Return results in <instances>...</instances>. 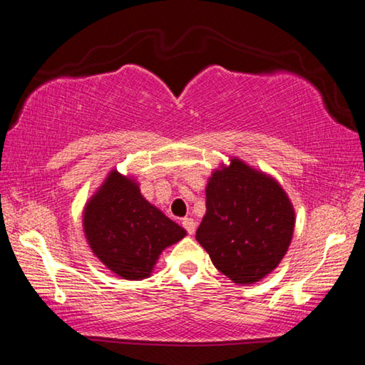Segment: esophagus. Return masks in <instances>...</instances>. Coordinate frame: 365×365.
<instances>
[{
	"instance_id": "obj_1",
	"label": "esophagus",
	"mask_w": 365,
	"mask_h": 365,
	"mask_svg": "<svg viewBox=\"0 0 365 365\" xmlns=\"http://www.w3.org/2000/svg\"><path fill=\"white\" fill-rule=\"evenodd\" d=\"M182 225H183L185 230H187L190 235H193L195 230H196V222L191 219V217H185L182 220Z\"/></svg>"
}]
</instances>
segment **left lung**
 <instances>
[{"instance_id": "left-lung-1", "label": "left lung", "mask_w": 365, "mask_h": 365, "mask_svg": "<svg viewBox=\"0 0 365 365\" xmlns=\"http://www.w3.org/2000/svg\"><path fill=\"white\" fill-rule=\"evenodd\" d=\"M294 219L292 201L274 177L232 158L209 177L196 240L219 272L237 285H252L287 255Z\"/></svg>"}]
</instances>
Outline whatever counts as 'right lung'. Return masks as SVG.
Segmentation results:
<instances>
[{
    "instance_id": "right-lung-1",
    "label": "right lung",
    "mask_w": 365,
    "mask_h": 365,
    "mask_svg": "<svg viewBox=\"0 0 365 365\" xmlns=\"http://www.w3.org/2000/svg\"><path fill=\"white\" fill-rule=\"evenodd\" d=\"M83 233L93 255L125 280L151 275L165 248L187 235L146 201L133 177L113 169L83 207Z\"/></svg>"
}]
</instances>
